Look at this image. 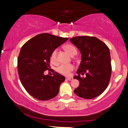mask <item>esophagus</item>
I'll list each match as a JSON object with an SVG mask.
<instances>
[{
    "label": "esophagus",
    "instance_id": "34e87169",
    "mask_svg": "<svg viewBox=\"0 0 128 128\" xmlns=\"http://www.w3.org/2000/svg\"><path fill=\"white\" fill-rule=\"evenodd\" d=\"M66 79L68 80H73V78L71 77H66Z\"/></svg>",
    "mask_w": 128,
    "mask_h": 128
}]
</instances>
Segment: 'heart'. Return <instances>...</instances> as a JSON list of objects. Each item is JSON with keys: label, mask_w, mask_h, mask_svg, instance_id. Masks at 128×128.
Here are the masks:
<instances>
[{"label": "heart", "mask_w": 128, "mask_h": 128, "mask_svg": "<svg viewBox=\"0 0 128 128\" xmlns=\"http://www.w3.org/2000/svg\"><path fill=\"white\" fill-rule=\"evenodd\" d=\"M64 49L68 53L69 55H71L72 56L76 55L77 54V50L74 46L72 44H66L64 46ZM56 54H57V49H55L52 52L50 55V59L52 62H55L56 61ZM74 68V66L72 64H62V65L58 66L56 68V71L58 73H61L64 75H67L69 74L70 72H72Z\"/></svg>", "instance_id": "heart-1"}]
</instances>
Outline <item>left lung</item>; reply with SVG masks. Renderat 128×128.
I'll list each match as a JSON object with an SVG mask.
<instances>
[{"mask_svg": "<svg viewBox=\"0 0 128 128\" xmlns=\"http://www.w3.org/2000/svg\"><path fill=\"white\" fill-rule=\"evenodd\" d=\"M70 41L81 54L78 76L73 77L79 82L74 93L84 99H93L101 94L109 84L112 70L109 48L94 36H75ZM85 73L86 78L80 77Z\"/></svg>", "mask_w": 128, "mask_h": 128, "instance_id": "left-lung-1", "label": "left lung"}]
</instances>
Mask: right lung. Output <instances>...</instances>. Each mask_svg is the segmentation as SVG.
Instances as JSON below:
<instances>
[{
	"instance_id": "1",
	"label": "right lung",
	"mask_w": 128,
	"mask_h": 128,
	"mask_svg": "<svg viewBox=\"0 0 128 128\" xmlns=\"http://www.w3.org/2000/svg\"><path fill=\"white\" fill-rule=\"evenodd\" d=\"M68 39L41 34L22 47L17 61L19 78L26 92L36 99L48 100L58 94L65 77L54 71L52 76L44 72L50 68L52 52Z\"/></svg>"
}]
</instances>
